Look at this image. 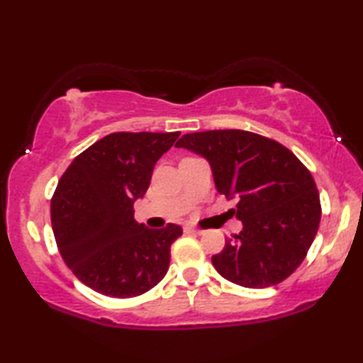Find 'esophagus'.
<instances>
[{"label":"esophagus","instance_id":"esophagus-1","mask_svg":"<svg viewBox=\"0 0 363 363\" xmlns=\"http://www.w3.org/2000/svg\"><path fill=\"white\" fill-rule=\"evenodd\" d=\"M184 232L186 233H201V230L195 229V227H192V225H184Z\"/></svg>","mask_w":363,"mask_h":363}]
</instances>
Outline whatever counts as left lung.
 Listing matches in <instances>:
<instances>
[{
  "label": "left lung",
  "mask_w": 363,
  "mask_h": 363,
  "mask_svg": "<svg viewBox=\"0 0 363 363\" xmlns=\"http://www.w3.org/2000/svg\"><path fill=\"white\" fill-rule=\"evenodd\" d=\"M176 147L203 157L214 186L243 229L227 240L213 266L225 280L247 288L284 281L307 255L320 224L315 182L294 153L272 139L242 130L184 134Z\"/></svg>",
  "instance_id": "8db88e82"
}]
</instances>
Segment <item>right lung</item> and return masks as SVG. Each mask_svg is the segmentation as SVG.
Masks as SVG:
<instances>
[{"instance_id":"add662e5","label":"right lung","mask_w":363,"mask_h":363,"mask_svg":"<svg viewBox=\"0 0 363 363\" xmlns=\"http://www.w3.org/2000/svg\"><path fill=\"white\" fill-rule=\"evenodd\" d=\"M181 133H113L73 160L51 200L60 256L75 277L110 298H133L167 275L177 224L149 229L134 219L155 163Z\"/></svg>"}]
</instances>
